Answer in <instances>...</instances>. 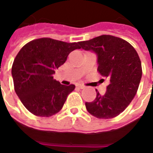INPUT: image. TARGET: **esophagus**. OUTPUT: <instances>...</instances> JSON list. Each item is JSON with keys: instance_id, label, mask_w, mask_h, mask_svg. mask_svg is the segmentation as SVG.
<instances>
[{"instance_id": "1", "label": "esophagus", "mask_w": 153, "mask_h": 153, "mask_svg": "<svg viewBox=\"0 0 153 153\" xmlns=\"http://www.w3.org/2000/svg\"><path fill=\"white\" fill-rule=\"evenodd\" d=\"M76 87L79 88H85V86H84L83 84H81V83H77Z\"/></svg>"}]
</instances>
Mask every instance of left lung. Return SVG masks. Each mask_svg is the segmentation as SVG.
I'll use <instances>...</instances> for the list:
<instances>
[{
    "label": "left lung",
    "instance_id": "1",
    "mask_svg": "<svg viewBox=\"0 0 153 153\" xmlns=\"http://www.w3.org/2000/svg\"><path fill=\"white\" fill-rule=\"evenodd\" d=\"M80 47L97 56V70L110 79L104 95L97 90L95 100L85 102L87 111L99 119L120 115L131 102L142 78V65L137 51L128 42L111 35H102L79 42Z\"/></svg>",
    "mask_w": 153,
    "mask_h": 153
}]
</instances>
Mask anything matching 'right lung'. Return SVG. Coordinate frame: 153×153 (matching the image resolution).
<instances>
[{"label": "right lung", "mask_w": 153, "mask_h": 153, "mask_svg": "<svg viewBox=\"0 0 153 153\" xmlns=\"http://www.w3.org/2000/svg\"><path fill=\"white\" fill-rule=\"evenodd\" d=\"M79 48V42L48 38L31 41L22 47L14 60L11 74L15 93L28 111L49 117L62 109L75 86L60 84L53 74L69 54Z\"/></svg>", "instance_id": "add662e5"}]
</instances>
